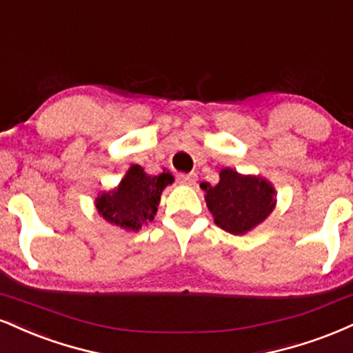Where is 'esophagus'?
Wrapping results in <instances>:
<instances>
[{
    "mask_svg": "<svg viewBox=\"0 0 353 353\" xmlns=\"http://www.w3.org/2000/svg\"><path fill=\"white\" fill-rule=\"evenodd\" d=\"M177 179H179L181 184L192 185V184H195V181H197V174H194V172H190V174H179V176H177Z\"/></svg>",
    "mask_w": 353,
    "mask_h": 353,
    "instance_id": "obj_1",
    "label": "esophagus"
}]
</instances>
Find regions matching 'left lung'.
<instances>
[{
  "mask_svg": "<svg viewBox=\"0 0 353 353\" xmlns=\"http://www.w3.org/2000/svg\"><path fill=\"white\" fill-rule=\"evenodd\" d=\"M207 207L214 222L225 232L241 235L261 223L274 209V189L261 177L241 176L233 169L220 172V182L212 188L202 182Z\"/></svg>",
  "mask_w": 353,
  "mask_h": 353,
  "instance_id": "1",
  "label": "left lung"
}]
</instances>
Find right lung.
<instances>
[{
  "instance_id": "right-lung-1",
  "label": "right lung",
  "mask_w": 353,
  "mask_h": 353,
  "mask_svg": "<svg viewBox=\"0 0 353 353\" xmlns=\"http://www.w3.org/2000/svg\"><path fill=\"white\" fill-rule=\"evenodd\" d=\"M174 181L171 172L148 176L139 165H131L117 189L97 199V210L108 222L138 230L158 212L161 192Z\"/></svg>"
}]
</instances>
